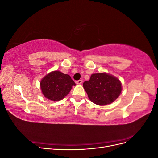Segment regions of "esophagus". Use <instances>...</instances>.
Segmentation results:
<instances>
[{
  "label": "esophagus",
  "instance_id": "esophagus-1",
  "mask_svg": "<svg viewBox=\"0 0 158 158\" xmlns=\"http://www.w3.org/2000/svg\"><path fill=\"white\" fill-rule=\"evenodd\" d=\"M82 82H83V81H82V80H78V81H76V84H82Z\"/></svg>",
  "mask_w": 158,
  "mask_h": 158
}]
</instances>
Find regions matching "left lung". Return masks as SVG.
I'll return each mask as SVG.
<instances>
[{
  "instance_id": "1",
  "label": "left lung",
  "mask_w": 158,
  "mask_h": 158,
  "mask_svg": "<svg viewBox=\"0 0 158 158\" xmlns=\"http://www.w3.org/2000/svg\"><path fill=\"white\" fill-rule=\"evenodd\" d=\"M83 87L89 100L98 106L112 103L118 98L122 91V84L115 76L106 73L92 74Z\"/></svg>"
}]
</instances>
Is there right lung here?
Wrapping results in <instances>:
<instances>
[{
  "label": "right lung",
  "instance_id": "obj_1",
  "mask_svg": "<svg viewBox=\"0 0 158 158\" xmlns=\"http://www.w3.org/2000/svg\"><path fill=\"white\" fill-rule=\"evenodd\" d=\"M75 85L69 74H63L58 70L47 74L40 82L43 95L52 102H58L64 98Z\"/></svg>",
  "mask_w": 158,
  "mask_h": 158
}]
</instances>
